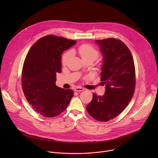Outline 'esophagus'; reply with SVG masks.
Returning <instances> with one entry per match:
<instances>
[{"label": "esophagus", "mask_w": 158, "mask_h": 158, "mask_svg": "<svg viewBox=\"0 0 158 158\" xmlns=\"http://www.w3.org/2000/svg\"><path fill=\"white\" fill-rule=\"evenodd\" d=\"M84 89L81 87H77L74 89V91L76 92H81V91H84Z\"/></svg>", "instance_id": "esophagus-1"}]
</instances>
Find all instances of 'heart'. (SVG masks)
I'll use <instances>...</instances> for the list:
<instances>
[{
	"label": "heart",
	"mask_w": 158,
	"mask_h": 158,
	"mask_svg": "<svg viewBox=\"0 0 158 158\" xmlns=\"http://www.w3.org/2000/svg\"><path fill=\"white\" fill-rule=\"evenodd\" d=\"M78 53L81 57L82 60L89 59L93 61L95 60L99 57L98 51L94 49L93 46L89 44H82L78 48ZM71 56V52H65L62 58V62L63 64H65L68 61Z\"/></svg>",
	"instance_id": "obj_1"
}]
</instances>
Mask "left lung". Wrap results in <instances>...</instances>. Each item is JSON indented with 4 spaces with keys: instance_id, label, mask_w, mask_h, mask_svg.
Returning <instances> with one entry per match:
<instances>
[{
    "instance_id": "8db88e82",
    "label": "left lung",
    "mask_w": 158,
    "mask_h": 158,
    "mask_svg": "<svg viewBox=\"0 0 158 158\" xmlns=\"http://www.w3.org/2000/svg\"><path fill=\"white\" fill-rule=\"evenodd\" d=\"M96 42L103 56L101 81L106 85V91L102 96L93 93L86 109L94 119L106 122L119 115L131 101L136 73L132 56L124 42L114 38Z\"/></svg>"
}]
</instances>
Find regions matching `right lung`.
<instances>
[{"label": "right lung", "mask_w": 158, "mask_h": 158, "mask_svg": "<svg viewBox=\"0 0 158 158\" xmlns=\"http://www.w3.org/2000/svg\"><path fill=\"white\" fill-rule=\"evenodd\" d=\"M76 40L48 35L39 39L24 62L22 86L27 101L40 115L54 118L68 106L74 92L56 85V73L61 72V55Z\"/></svg>", "instance_id": "1"}]
</instances>
